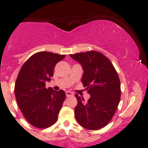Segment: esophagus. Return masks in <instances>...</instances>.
I'll return each instance as SVG.
<instances>
[{"instance_id": "1", "label": "esophagus", "mask_w": 148, "mask_h": 148, "mask_svg": "<svg viewBox=\"0 0 148 148\" xmlns=\"http://www.w3.org/2000/svg\"><path fill=\"white\" fill-rule=\"evenodd\" d=\"M65 94H66L67 97L73 96V93L72 92H71V91H66V92H65Z\"/></svg>"}]
</instances>
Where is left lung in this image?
Masks as SVG:
<instances>
[{
  "label": "left lung",
  "instance_id": "8db88e82",
  "mask_svg": "<svg viewBox=\"0 0 148 148\" xmlns=\"http://www.w3.org/2000/svg\"><path fill=\"white\" fill-rule=\"evenodd\" d=\"M81 64L82 77L90 97L85 101L75 94L77 104L75 116L77 123L91 130L105 127L115 115L120 100V82L116 70L103 53L90 51L70 55Z\"/></svg>",
  "mask_w": 148,
  "mask_h": 148
}]
</instances>
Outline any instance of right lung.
I'll return each mask as SVG.
<instances>
[{
    "mask_svg": "<svg viewBox=\"0 0 148 148\" xmlns=\"http://www.w3.org/2000/svg\"><path fill=\"white\" fill-rule=\"evenodd\" d=\"M51 52L35 53L22 65L15 84V96L24 118L38 128H47L58 120L65 98L63 90L45 88L56 65L65 58Z\"/></svg>",
    "mask_w": 148,
    "mask_h": 148,
    "instance_id": "1",
    "label": "right lung"
}]
</instances>
